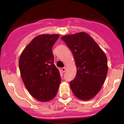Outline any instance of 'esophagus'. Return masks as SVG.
I'll list each match as a JSON object with an SVG mask.
<instances>
[{
  "instance_id": "obj_1",
  "label": "esophagus",
  "mask_w": 124,
  "mask_h": 124,
  "mask_svg": "<svg viewBox=\"0 0 124 124\" xmlns=\"http://www.w3.org/2000/svg\"><path fill=\"white\" fill-rule=\"evenodd\" d=\"M61 71H62L63 73H65L66 71V67H63V68H61Z\"/></svg>"
}]
</instances>
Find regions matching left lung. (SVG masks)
Listing matches in <instances>:
<instances>
[{"label":"left lung","instance_id":"obj_1","mask_svg":"<svg viewBox=\"0 0 124 124\" xmlns=\"http://www.w3.org/2000/svg\"><path fill=\"white\" fill-rule=\"evenodd\" d=\"M61 39L72 51L77 66L75 78L70 82L71 90L79 99L90 100L100 91L107 75L105 53L85 32L67 35Z\"/></svg>","mask_w":124,"mask_h":124}]
</instances>
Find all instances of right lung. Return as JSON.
<instances>
[{
    "instance_id": "obj_1",
    "label": "right lung",
    "mask_w": 124,
    "mask_h": 124,
    "mask_svg": "<svg viewBox=\"0 0 124 124\" xmlns=\"http://www.w3.org/2000/svg\"><path fill=\"white\" fill-rule=\"evenodd\" d=\"M59 37L58 34L37 36L20 57L19 68L24 85L33 98L40 102L52 100L61 83L52 52V47Z\"/></svg>"
}]
</instances>
